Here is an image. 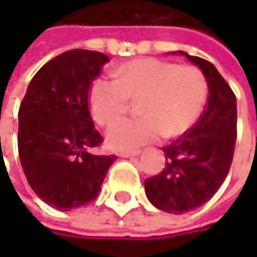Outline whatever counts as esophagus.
I'll use <instances>...</instances> for the list:
<instances>
[{"label": "esophagus", "instance_id": "esophagus-1", "mask_svg": "<svg viewBox=\"0 0 257 257\" xmlns=\"http://www.w3.org/2000/svg\"><path fill=\"white\" fill-rule=\"evenodd\" d=\"M140 155V150H129V152H119L120 158H131V156H137Z\"/></svg>", "mask_w": 257, "mask_h": 257}]
</instances>
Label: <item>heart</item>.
<instances>
[{"label":"heart","instance_id":"obj_1","mask_svg":"<svg viewBox=\"0 0 257 257\" xmlns=\"http://www.w3.org/2000/svg\"><path fill=\"white\" fill-rule=\"evenodd\" d=\"M208 84L193 65L143 58L122 65L116 77H98L89 89V107L99 125H110L140 98L135 118L118 121L107 131V144L131 150L159 140L179 137L192 128L207 102Z\"/></svg>","mask_w":257,"mask_h":257}]
</instances>
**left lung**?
Masks as SVG:
<instances>
[{"instance_id":"1","label":"left lung","mask_w":257,"mask_h":257,"mask_svg":"<svg viewBox=\"0 0 257 257\" xmlns=\"http://www.w3.org/2000/svg\"><path fill=\"white\" fill-rule=\"evenodd\" d=\"M198 65L208 84V101L198 122L162 147L165 168L144 181L149 201L159 210L183 214L210 201L225 181L236 141V98L216 67L179 52Z\"/></svg>"}]
</instances>
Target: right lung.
I'll return each mask as SVG.
<instances>
[{
	"instance_id": "right-lung-1",
	"label": "right lung",
	"mask_w": 257,
	"mask_h": 257,
	"mask_svg": "<svg viewBox=\"0 0 257 257\" xmlns=\"http://www.w3.org/2000/svg\"><path fill=\"white\" fill-rule=\"evenodd\" d=\"M108 61L84 49L58 55L31 80L19 107L25 177L40 199L61 211L92 202L117 158L89 152L104 141L89 111V89Z\"/></svg>"
}]
</instances>
